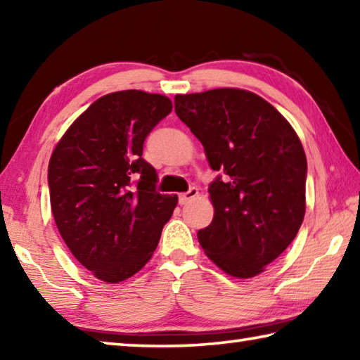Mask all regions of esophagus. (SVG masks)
Here are the masks:
<instances>
[{
	"label": "esophagus",
	"instance_id": "34e87169",
	"mask_svg": "<svg viewBox=\"0 0 360 360\" xmlns=\"http://www.w3.org/2000/svg\"><path fill=\"white\" fill-rule=\"evenodd\" d=\"M197 195H198V188H197V187H191L187 192L179 193V205L191 203L192 200H193L195 197H197Z\"/></svg>",
	"mask_w": 360,
	"mask_h": 360
}]
</instances>
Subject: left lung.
I'll return each mask as SVG.
<instances>
[{"instance_id": "left-lung-1", "label": "left lung", "mask_w": 360, "mask_h": 360, "mask_svg": "<svg viewBox=\"0 0 360 360\" xmlns=\"http://www.w3.org/2000/svg\"><path fill=\"white\" fill-rule=\"evenodd\" d=\"M174 111L203 144L214 217L198 231L205 254L235 278L260 275L304 217L307 155L270 103L241 89L174 96Z\"/></svg>"}]
</instances>
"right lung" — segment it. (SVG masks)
Returning a JSON list of instances; mask_svg holds the SVG:
<instances>
[{
    "mask_svg": "<svg viewBox=\"0 0 360 360\" xmlns=\"http://www.w3.org/2000/svg\"><path fill=\"white\" fill-rule=\"evenodd\" d=\"M172 100L141 90L108 94L66 130L49 162L57 229L71 254L105 283L125 281L148 264L178 205L155 191L143 158L152 129Z\"/></svg>",
    "mask_w": 360,
    "mask_h": 360,
    "instance_id": "1",
    "label": "right lung"
}]
</instances>
